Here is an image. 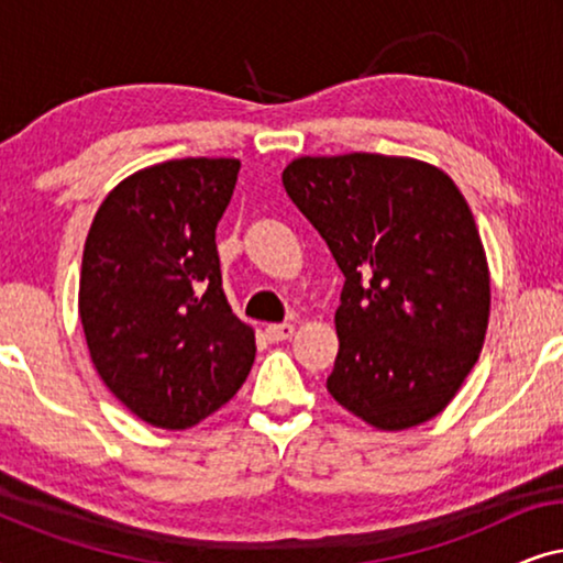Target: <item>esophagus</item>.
<instances>
[{"label":"esophagus","mask_w":563,"mask_h":563,"mask_svg":"<svg viewBox=\"0 0 563 563\" xmlns=\"http://www.w3.org/2000/svg\"><path fill=\"white\" fill-rule=\"evenodd\" d=\"M295 333V325L291 322H274V325L266 328V338L272 343H279V341H287Z\"/></svg>","instance_id":"1"}]
</instances>
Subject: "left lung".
<instances>
[{"label": "left lung", "instance_id": "8db88e82", "mask_svg": "<svg viewBox=\"0 0 563 563\" xmlns=\"http://www.w3.org/2000/svg\"><path fill=\"white\" fill-rule=\"evenodd\" d=\"M282 181L345 276L328 391L379 430L435 418L489 322L487 256L464 195L441 168L382 153L302 156Z\"/></svg>", "mask_w": 563, "mask_h": 563}]
</instances>
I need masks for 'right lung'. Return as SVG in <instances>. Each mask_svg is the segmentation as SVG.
I'll use <instances>...</instances> for the list:
<instances>
[{
	"mask_svg": "<svg viewBox=\"0 0 563 563\" xmlns=\"http://www.w3.org/2000/svg\"><path fill=\"white\" fill-rule=\"evenodd\" d=\"M241 161L176 158L128 176L91 222L79 318L107 389L156 428L220 410L256 358L222 291L214 230Z\"/></svg>",
	"mask_w": 563,
	"mask_h": 563,
	"instance_id": "add662e5",
	"label": "right lung"
}]
</instances>
